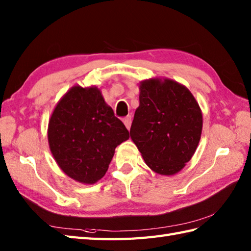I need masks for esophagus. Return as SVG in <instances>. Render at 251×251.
I'll use <instances>...</instances> for the list:
<instances>
[{
    "mask_svg": "<svg viewBox=\"0 0 251 251\" xmlns=\"http://www.w3.org/2000/svg\"><path fill=\"white\" fill-rule=\"evenodd\" d=\"M124 124H125V126H126V129H127V130H130L131 124H132V117H131V116H126V117H125V118H124Z\"/></svg>",
    "mask_w": 251,
    "mask_h": 251,
    "instance_id": "esophagus-1",
    "label": "esophagus"
}]
</instances>
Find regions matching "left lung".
Listing matches in <instances>:
<instances>
[{
  "label": "left lung",
  "instance_id": "8db88e82",
  "mask_svg": "<svg viewBox=\"0 0 251 251\" xmlns=\"http://www.w3.org/2000/svg\"><path fill=\"white\" fill-rule=\"evenodd\" d=\"M202 111L189 89L172 79L140 83V106L130 134L145 162L161 175L183 169L201 138Z\"/></svg>",
  "mask_w": 251,
  "mask_h": 251
}]
</instances>
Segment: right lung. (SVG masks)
Here are the masks:
<instances>
[{
  "label": "right lung",
  "mask_w": 251,
  "mask_h": 251,
  "mask_svg": "<svg viewBox=\"0 0 251 251\" xmlns=\"http://www.w3.org/2000/svg\"><path fill=\"white\" fill-rule=\"evenodd\" d=\"M129 137L97 87H72L48 124L49 148L55 162L69 177L86 185L101 179L116 147Z\"/></svg>",
  "instance_id": "add662e5"
}]
</instances>
